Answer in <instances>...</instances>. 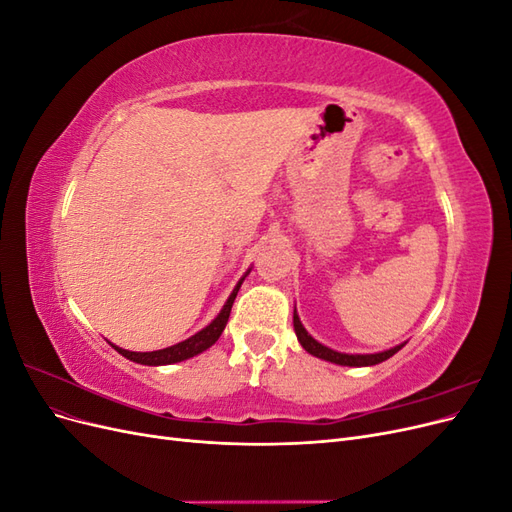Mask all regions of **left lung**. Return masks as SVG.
I'll use <instances>...</instances> for the list:
<instances>
[{
    "label": "left lung",
    "instance_id": "1",
    "mask_svg": "<svg viewBox=\"0 0 512 512\" xmlns=\"http://www.w3.org/2000/svg\"><path fill=\"white\" fill-rule=\"evenodd\" d=\"M292 324H294V333H297L299 344L303 346L305 352H309L312 356H318V359H322V361H329V363H335V365H344V367L378 365V363H382L386 359H391L395 352H399L401 348L406 346V342H404V344H399L395 348L374 352V354H346V352H337V350H333L329 346L320 344L318 339H314L312 335L305 331V327L301 324V318L297 314V305H294V312H292Z\"/></svg>",
    "mask_w": 512,
    "mask_h": 512
}]
</instances>
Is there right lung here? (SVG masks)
Returning a JSON list of instances; mask_svg holds the SVG:
<instances>
[{
	"instance_id": "obj_1",
	"label": "right lung",
	"mask_w": 512,
	"mask_h": 512,
	"mask_svg": "<svg viewBox=\"0 0 512 512\" xmlns=\"http://www.w3.org/2000/svg\"><path fill=\"white\" fill-rule=\"evenodd\" d=\"M250 271H252V267L245 271V275L237 282V286L232 288L230 297L226 299L224 307L220 309V314L215 316V318L207 324L205 329H200L198 333H194L192 337L185 339V342H179V344H175V346H168V348H162V350H153V352H130V350H123V348H119V346H115V344H111V342H108V344H111L121 356H126V359H130V361H134V363H141V365H153V367H158V365H173V363H181V361H185V359H192V356H196V354H200V352H205L207 348H211V346L220 339L222 331L226 329V322H228V316H230L232 303H235L237 292H239V288H241L245 277L250 275Z\"/></svg>"
}]
</instances>
